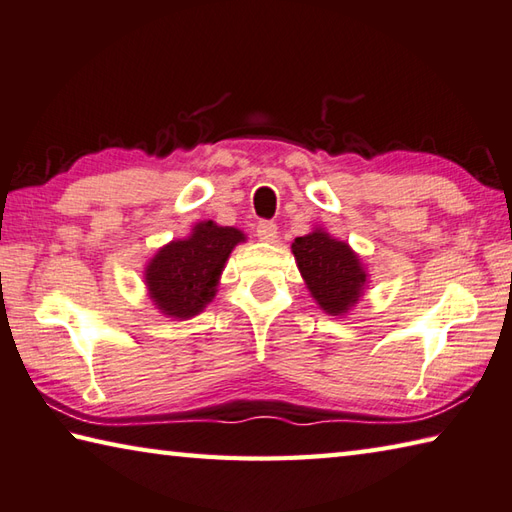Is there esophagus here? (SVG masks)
Returning <instances> with one entry per match:
<instances>
[{
	"label": "esophagus",
	"instance_id": "esophagus-1",
	"mask_svg": "<svg viewBox=\"0 0 512 512\" xmlns=\"http://www.w3.org/2000/svg\"><path fill=\"white\" fill-rule=\"evenodd\" d=\"M257 237L262 241H268V244H273V241L277 239V226L273 224V221H259Z\"/></svg>",
	"mask_w": 512,
	"mask_h": 512
}]
</instances>
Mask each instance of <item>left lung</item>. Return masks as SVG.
<instances>
[{
  "mask_svg": "<svg viewBox=\"0 0 512 512\" xmlns=\"http://www.w3.org/2000/svg\"><path fill=\"white\" fill-rule=\"evenodd\" d=\"M297 271L315 304L327 315L345 318L369 286V273L347 241L315 226L291 244Z\"/></svg>",
  "mask_w": 512,
  "mask_h": 512,
  "instance_id": "obj_1",
  "label": "left lung"
}]
</instances>
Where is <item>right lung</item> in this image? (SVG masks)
Instances as JSON below:
<instances>
[{
  "mask_svg": "<svg viewBox=\"0 0 512 512\" xmlns=\"http://www.w3.org/2000/svg\"><path fill=\"white\" fill-rule=\"evenodd\" d=\"M244 241V230L235 226L197 221L188 235L161 246L145 264L143 282L152 304L172 320L199 315L215 300L228 257Z\"/></svg>",
  "mask_w": 512,
  "mask_h": 512,
  "instance_id": "1",
  "label": "right lung"
}]
</instances>
